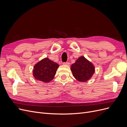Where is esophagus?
Masks as SVG:
<instances>
[{"mask_svg":"<svg viewBox=\"0 0 127 127\" xmlns=\"http://www.w3.org/2000/svg\"><path fill=\"white\" fill-rule=\"evenodd\" d=\"M63 64H64V65H67V66H69L70 64H69V62H66V63H63Z\"/></svg>","mask_w":127,"mask_h":127,"instance_id":"obj_1","label":"esophagus"}]
</instances>
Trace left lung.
Listing matches in <instances>:
<instances>
[{
  "mask_svg": "<svg viewBox=\"0 0 127 127\" xmlns=\"http://www.w3.org/2000/svg\"><path fill=\"white\" fill-rule=\"evenodd\" d=\"M70 69L74 77L81 82L87 81L95 72L93 64L83 56L77 59Z\"/></svg>",
  "mask_w": 127,
  "mask_h": 127,
  "instance_id": "obj_1",
  "label": "left lung"
}]
</instances>
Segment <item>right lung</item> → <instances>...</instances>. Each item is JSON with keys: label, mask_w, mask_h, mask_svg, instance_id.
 <instances>
[{"label": "right lung", "mask_w": 127, "mask_h": 127, "mask_svg": "<svg viewBox=\"0 0 127 127\" xmlns=\"http://www.w3.org/2000/svg\"><path fill=\"white\" fill-rule=\"evenodd\" d=\"M59 65L48 58L42 59L34 67L33 76L36 79L48 83L54 78Z\"/></svg>", "instance_id": "1"}]
</instances>
